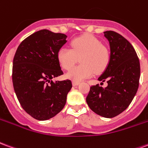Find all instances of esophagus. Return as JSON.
Masks as SVG:
<instances>
[{
  "mask_svg": "<svg viewBox=\"0 0 148 148\" xmlns=\"http://www.w3.org/2000/svg\"><path fill=\"white\" fill-rule=\"evenodd\" d=\"M79 82H74V81H73V82H72V84H73V86H77V85H79Z\"/></svg>",
  "mask_w": 148,
  "mask_h": 148,
  "instance_id": "34e87169",
  "label": "esophagus"
}]
</instances>
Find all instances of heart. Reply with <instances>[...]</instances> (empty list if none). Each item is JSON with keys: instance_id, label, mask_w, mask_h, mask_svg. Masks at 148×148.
Segmentation results:
<instances>
[{"instance_id": "obj_1", "label": "heart", "mask_w": 148, "mask_h": 148, "mask_svg": "<svg viewBox=\"0 0 148 148\" xmlns=\"http://www.w3.org/2000/svg\"><path fill=\"white\" fill-rule=\"evenodd\" d=\"M71 49L62 47L57 52V59L62 67L70 70L80 59L81 64L72 68L66 77L74 82L91 77L95 72L101 73L106 70L110 60L109 50L101 42L91 35H84L71 42Z\"/></svg>"}]
</instances>
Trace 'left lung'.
<instances>
[{
    "mask_svg": "<svg viewBox=\"0 0 148 148\" xmlns=\"http://www.w3.org/2000/svg\"><path fill=\"white\" fill-rule=\"evenodd\" d=\"M104 34L109 42L110 60L98 80L107 81L108 86L90 87L86 102L97 115L112 118L124 112L133 100L139 87L140 65L135 49L124 37L113 31Z\"/></svg>",
    "mask_w": 148,
    "mask_h": 148,
    "instance_id": "1",
    "label": "left lung"
}]
</instances>
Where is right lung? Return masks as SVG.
<instances>
[{"mask_svg":"<svg viewBox=\"0 0 148 148\" xmlns=\"http://www.w3.org/2000/svg\"><path fill=\"white\" fill-rule=\"evenodd\" d=\"M65 34L47 29L38 31L23 40L12 63V83L24 111L39 121H46L64 108L72 88L71 80L52 78L63 74L57 52L66 42Z\"/></svg>","mask_w":148,"mask_h":148,"instance_id":"right-lung-1","label":"right lung"}]
</instances>
